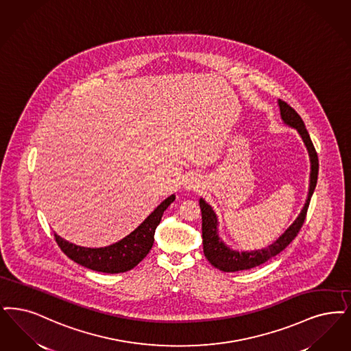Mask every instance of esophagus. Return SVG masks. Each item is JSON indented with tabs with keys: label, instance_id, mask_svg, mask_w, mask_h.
I'll use <instances>...</instances> for the list:
<instances>
[{
	"label": "esophagus",
	"instance_id": "obj_1",
	"mask_svg": "<svg viewBox=\"0 0 351 351\" xmlns=\"http://www.w3.org/2000/svg\"><path fill=\"white\" fill-rule=\"evenodd\" d=\"M204 186L202 179L196 173H189L184 180V189L185 191H198Z\"/></svg>",
	"mask_w": 351,
	"mask_h": 351
}]
</instances>
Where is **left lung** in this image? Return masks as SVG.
I'll return each instance as SVG.
<instances>
[{"mask_svg":"<svg viewBox=\"0 0 351 351\" xmlns=\"http://www.w3.org/2000/svg\"><path fill=\"white\" fill-rule=\"evenodd\" d=\"M280 106V119L285 123V125L290 126L295 129L302 140L304 142L311 162V172H309V188L307 199L304 202V206L296 217L294 222L289 226L283 234H280L277 240H274L271 244L267 245L265 248L256 250V251H237L230 248L222 238L219 237V221L213 210L210 205L201 197L199 198V208L202 214V244H204V254L208 258L211 265L222 271H239V270H247L254 267H258L276 254L282 252L293 240L296 234L299 232L300 227L306 219V214L308 209L311 197L313 195V191L316 188L317 175H319V158L316 154V150L313 147V143L311 141L308 132L302 120V117L296 113L294 108H291L287 103L283 100H278Z\"/></svg>","mask_w":351,"mask_h":351,"instance_id":"8db88e82","label":"left lung"}]
</instances>
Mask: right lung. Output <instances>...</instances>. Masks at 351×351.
Segmentation results:
<instances>
[{"label":"right lung","instance_id":"obj_1","mask_svg":"<svg viewBox=\"0 0 351 351\" xmlns=\"http://www.w3.org/2000/svg\"><path fill=\"white\" fill-rule=\"evenodd\" d=\"M175 197L171 195L162 201L134 231L111 245L86 248L55 234L57 244L71 260L87 269L110 274L128 271L138 265L150 252L154 244L156 226L159 225L165 210L175 201Z\"/></svg>","mask_w":351,"mask_h":351}]
</instances>
